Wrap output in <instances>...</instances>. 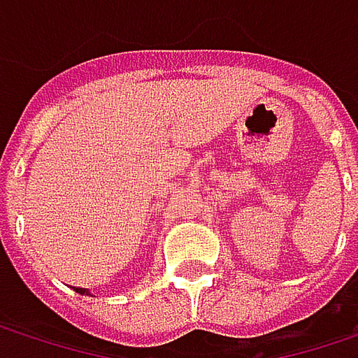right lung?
<instances>
[{
  "label": "right lung",
  "instance_id": "right-lung-1",
  "mask_svg": "<svg viewBox=\"0 0 358 358\" xmlns=\"http://www.w3.org/2000/svg\"><path fill=\"white\" fill-rule=\"evenodd\" d=\"M76 292H78V294H89V290H87V288H76Z\"/></svg>",
  "mask_w": 358,
  "mask_h": 358
}]
</instances>
